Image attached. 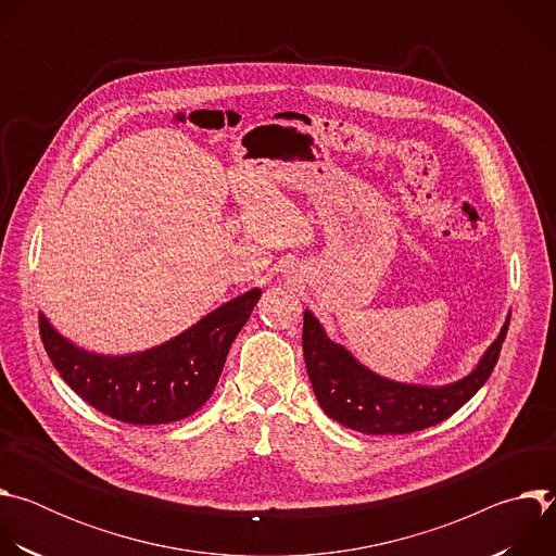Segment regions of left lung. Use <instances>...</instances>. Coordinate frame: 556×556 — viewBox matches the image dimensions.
I'll use <instances>...</instances> for the list:
<instances>
[{
	"label": "left lung",
	"instance_id": "obj_1",
	"mask_svg": "<svg viewBox=\"0 0 556 556\" xmlns=\"http://www.w3.org/2000/svg\"><path fill=\"white\" fill-rule=\"evenodd\" d=\"M506 319L497 341L478 369L446 387L403 384L365 369L332 343L312 312H303V356L321 409L337 422L369 435H399L433 427L466 405L493 374L508 332Z\"/></svg>",
	"mask_w": 556,
	"mask_h": 556
}]
</instances>
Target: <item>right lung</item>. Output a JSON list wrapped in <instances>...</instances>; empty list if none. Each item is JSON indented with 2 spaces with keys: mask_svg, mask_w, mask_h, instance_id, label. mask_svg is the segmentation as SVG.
Here are the masks:
<instances>
[{
  "mask_svg": "<svg viewBox=\"0 0 556 556\" xmlns=\"http://www.w3.org/2000/svg\"><path fill=\"white\" fill-rule=\"evenodd\" d=\"M262 292L237 296L180 337L131 356L78 350L39 316L43 348L61 378L101 414L129 425H167L195 414L219 380L226 354Z\"/></svg>",
  "mask_w": 556,
  "mask_h": 556,
  "instance_id": "add662e5",
  "label": "right lung"
}]
</instances>
